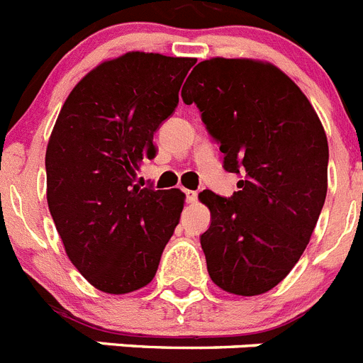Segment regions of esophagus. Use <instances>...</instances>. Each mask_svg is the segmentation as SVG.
Masks as SVG:
<instances>
[{"label": "esophagus", "mask_w": 363, "mask_h": 363, "mask_svg": "<svg viewBox=\"0 0 363 363\" xmlns=\"http://www.w3.org/2000/svg\"><path fill=\"white\" fill-rule=\"evenodd\" d=\"M185 196H187V201L189 203H194V201L198 200V194L194 191H189V189H185Z\"/></svg>", "instance_id": "obj_1"}]
</instances>
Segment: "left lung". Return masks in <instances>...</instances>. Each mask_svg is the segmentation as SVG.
Segmentation results:
<instances>
[{
	"mask_svg": "<svg viewBox=\"0 0 363 363\" xmlns=\"http://www.w3.org/2000/svg\"><path fill=\"white\" fill-rule=\"evenodd\" d=\"M182 91L220 143L223 169L243 174L230 198L200 192L211 227L201 234L209 277L230 294L277 287L311 240L327 194L329 145L300 86L258 60L198 63Z\"/></svg>",
	"mask_w": 363,
	"mask_h": 363,
	"instance_id": "obj_1",
	"label": "left lung"
}]
</instances>
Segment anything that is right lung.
Returning a JSON list of instances; mask_svg holds the SVG:
<instances>
[{
	"mask_svg": "<svg viewBox=\"0 0 363 363\" xmlns=\"http://www.w3.org/2000/svg\"><path fill=\"white\" fill-rule=\"evenodd\" d=\"M194 57L127 52L74 86L50 134L47 201L74 267L96 289L127 294L158 271L185 194L140 187L152 138L178 105Z\"/></svg>",
	"mask_w": 363,
	"mask_h": 363,
	"instance_id": "add662e5",
	"label": "right lung"
}]
</instances>
